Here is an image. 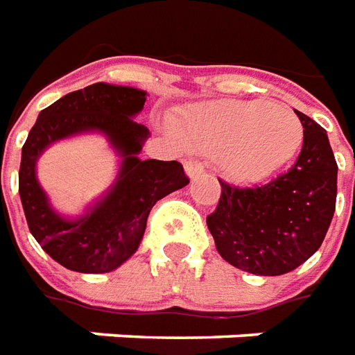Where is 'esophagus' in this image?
Segmentation results:
<instances>
[{"instance_id": "1", "label": "esophagus", "mask_w": 355, "mask_h": 355, "mask_svg": "<svg viewBox=\"0 0 355 355\" xmlns=\"http://www.w3.org/2000/svg\"><path fill=\"white\" fill-rule=\"evenodd\" d=\"M185 172H187L191 180H195V178H200L205 173V166L200 164L198 160H187L185 162Z\"/></svg>"}]
</instances>
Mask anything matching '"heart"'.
I'll use <instances>...</instances> for the list:
<instances>
[{
  "label": "heart",
  "instance_id": "b5f03b06",
  "mask_svg": "<svg viewBox=\"0 0 355 355\" xmlns=\"http://www.w3.org/2000/svg\"><path fill=\"white\" fill-rule=\"evenodd\" d=\"M185 143L220 158L237 183H262L281 172L304 143V125L285 105L223 99L185 110L178 122Z\"/></svg>",
  "mask_w": 355,
  "mask_h": 355
}]
</instances>
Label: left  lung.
<instances>
[{
	"mask_svg": "<svg viewBox=\"0 0 355 355\" xmlns=\"http://www.w3.org/2000/svg\"><path fill=\"white\" fill-rule=\"evenodd\" d=\"M304 143L296 164L254 189L222 183L216 212L206 218L225 262L254 275H283L318 252L336 205V173L327 132L296 110Z\"/></svg>",
	"mask_w": 355,
	"mask_h": 355,
	"instance_id": "1",
	"label": "left lung"
}]
</instances>
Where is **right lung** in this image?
<instances>
[{
	"label": "right lung",
	"instance_id": "obj_1",
	"mask_svg": "<svg viewBox=\"0 0 355 355\" xmlns=\"http://www.w3.org/2000/svg\"><path fill=\"white\" fill-rule=\"evenodd\" d=\"M147 92L97 82L61 97L37 114L22 147L19 195L30 233L55 262L78 273H109L139 248L157 200L189 180L178 160H141L149 130L133 118ZM85 132L107 139L119 157L115 182L84 213L70 218L52 208L37 180V160L53 142Z\"/></svg>",
	"mask_w": 355,
	"mask_h": 355
}]
</instances>
